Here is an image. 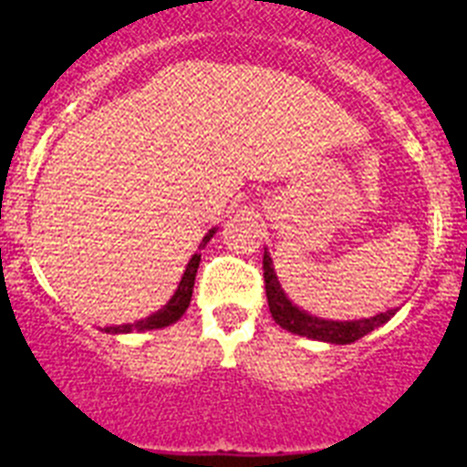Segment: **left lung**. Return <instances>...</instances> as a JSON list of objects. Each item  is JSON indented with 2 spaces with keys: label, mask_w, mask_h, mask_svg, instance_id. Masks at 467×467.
I'll list each match as a JSON object with an SVG mask.
<instances>
[{
  "label": "left lung",
  "mask_w": 467,
  "mask_h": 467,
  "mask_svg": "<svg viewBox=\"0 0 467 467\" xmlns=\"http://www.w3.org/2000/svg\"><path fill=\"white\" fill-rule=\"evenodd\" d=\"M264 283H266V299H269V311L274 316L275 323L283 329L299 337H308L316 341H327V344H353V341L362 339L365 334L372 329L386 325L390 317L398 313V308H390L386 313H377L372 317H362V320H325L306 313L296 304H292L290 296L285 295L283 285H280L278 275L274 269V259L264 247Z\"/></svg>",
  "instance_id": "8db88e82"
}]
</instances>
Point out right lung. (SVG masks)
Listing matches in <instances>:
<instances>
[{
    "label": "right lung",
    "instance_id": "obj_1",
    "mask_svg": "<svg viewBox=\"0 0 467 467\" xmlns=\"http://www.w3.org/2000/svg\"><path fill=\"white\" fill-rule=\"evenodd\" d=\"M217 234V229H210L208 234L201 241V247H205L210 243V238ZM198 262H201V254H193L189 259L187 269H184L182 280L177 285L175 295L166 301V306H161L159 311L151 313V316L142 317L138 323H128V325H114V327H105L107 334H130V332H150V329H161L168 327V325L177 323L180 317L184 316V311L189 308V301H192V292H193V280H196V271H198Z\"/></svg>",
    "mask_w": 467,
    "mask_h": 467
}]
</instances>
